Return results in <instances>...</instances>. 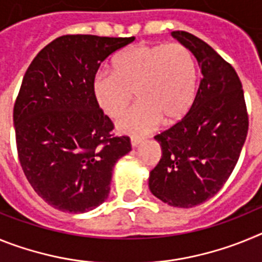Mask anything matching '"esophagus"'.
<instances>
[{
  "instance_id": "34e87169",
  "label": "esophagus",
  "mask_w": 262,
  "mask_h": 262,
  "mask_svg": "<svg viewBox=\"0 0 262 262\" xmlns=\"http://www.w3.org/2000/svg\"><path fill=\"white\" fill-rule=\"evenodd\" d=\"M142 142H143L142 138H136V136H133V138H131V145H133L134 148L138 147L139 144H142Z\"/></svg>"
}]
</instances>
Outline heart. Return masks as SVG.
<instances>
[{
    "mask_svg": "<svg viewBox=\"0 0 262 262\" xmlns=\"http://www.w3.org/2000/svg\"><path fill=\"white\" fill-rule=\"evenodd\" d=\"M113 73L94 77V98L110 118H118L134 93L139 102L117 122V129L144 135L161 122L172 126L193 107L198 89L196 66L191 52L178 43L139 45L115 55Z\"/></svg>",
    "mask_w": 262,
    "mask_h": 262,
    "instance_id": "heart-1",
    "label": "heart"
}]
</instances>
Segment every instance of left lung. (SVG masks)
<instances>
[{"mask_svg":"<svg viewBox=\"0 0 262 262\" xmlns=\"http://www.w3.org/2000/svg\"><path fill=\"white\" fill-rule=\"evenodd\" d=\"M172 36L195 56L202 78L186 117L155 136L163 154L148 185L164 203L189 209L210 200L226 184L249 122L242 81L230 62L193 34L173 31Z\"/></svg>","mask_w":262,"mask_h":262,"instance_id":"obj_1","label":"left lung"}]
</instances>
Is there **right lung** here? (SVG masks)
Segmentation results:
<instances>
[{
  "instance_id": "1",
  "label": "right lung",
  "mask_w": 262,
  "mask_h": 262,
  "mask_svg": "<svg viewBox=\"0 0 262 262\" xmlns=\"http://www.w3.org/2000/svg\"><path fill=\"white\" fill-rule=\"evenodd\" d=\"M135 40L64 35L35 56L14 103L19 163L32 189L64 212H86L107 200L113 168L131 151L128 136L94 98L101 62Z\"/></svg>"
}]
</instances>
